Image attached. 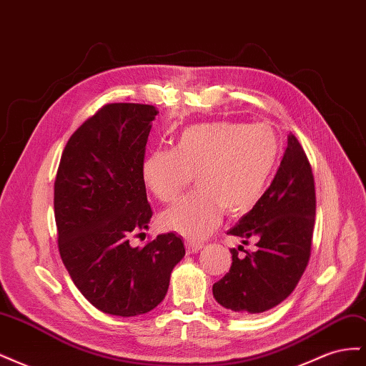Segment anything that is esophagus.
Instances as JSON below:
<instances>
[{
    "label": "esophagus",
    "instance_id": "1",
    "mask_svg": "<svg viewBox=\"0 0 366 366\" xmlns=\"http://www.w3.org/2000/svg\"><path fill=\"white\" fill-rule=\"evenodd\" d=\"M184 247H186L187 253H197L198 250L203 249V244H202V242H198V241H194V239H186Z\"/></svg>",
    "mask_w": 366,
    "mask_h": 366
}]
</instances>
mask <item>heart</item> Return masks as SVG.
<instances>
[{
  "label": "heart",
  "instance_id": "1",
  "mask_svg": "<svg viewBox=\"0 0 366 366\" xmlns=\"http://www.w3.org/2000/svg\"><path fill=\"white\" fill-rule=\"evenodd\" d=\"M281 152L276 131L265 124L207 122L184 128L174 148H157L143 160V180L160 202H172L195 172L197 189L160 215L164 229L202 239L223 210L244 214L258 203Z\"/></svg>",
  "mask_w": 366,
  "mask_h": 366
}]
</instances>
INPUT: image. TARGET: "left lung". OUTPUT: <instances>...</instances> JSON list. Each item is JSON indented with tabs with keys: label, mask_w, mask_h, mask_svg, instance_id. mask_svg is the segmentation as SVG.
Returning <instances> with one entry per match:
<instances>
[{
	"label": "left lung",
	"mask_w": 366,
	"mask_h": 366,
	"mask_svg": "<svg viewBox=\"0 0 366 366\" xmlns=\"http://www.w3.org/2000/svg\"><path fill=\"white\" fill-rule=\"evenodd\" d=\"M315 217L312 166L301 143L290 134L269 189L227 230L242 244L257 239V250L238 255L237 249H230V270L212 287L215 301L239 316L264 313L281 304L308 264Z\"/></svg>",
	"instance_id": "obj_1"
}]
</instances>
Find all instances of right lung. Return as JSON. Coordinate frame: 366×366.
I'll list each match as a JSON object with an SVG mask.
<instances>
[{
    "instance_id": "1",
    "label": "right lung",
    "mask_w": 366,
    "mask_h": 366,
    "mask_svg": "<svg viewBox=\"0 0 366 366\" xmlns=\"http://www.w3.org/2000/svg\"><path fill=\"white\" fill-rule=\"evenodd\" d=\"M157 114L152 105H105L70 137L54 180L62 262L88 302L107 315L131 317L156 308L184 257L172 232L145 247L129 244L152 217L142 168Z\"/></svg>"
}]
</instances>
